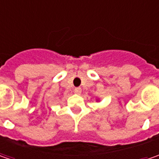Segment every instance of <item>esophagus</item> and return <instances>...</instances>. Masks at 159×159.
Returning <instances> with one entry per match:
<instances>
[{
	"mask_svg": "<svg viewBox=\"0 0 159 159\" xmlns=\"http://www.w3.org/2000/svg\"><path fill=\"white\" fill-rule=\"evenodd\" d=\"M74 93L80 95V94L81 93V89H80V88H75V89H74Z\"/></svg>",
	"mask_w": 159,
	"mask_h": 159,
	"instance_id": "esophagus-1",
	"label": "esophagus"
}]
</instances>
